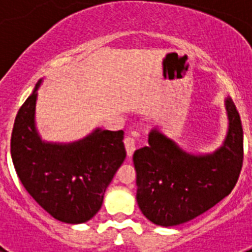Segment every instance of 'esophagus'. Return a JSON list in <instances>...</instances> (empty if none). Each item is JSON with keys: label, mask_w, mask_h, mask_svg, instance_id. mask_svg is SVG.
Instances as JSON below:
<instances>
[{"label": "esophagus", "mask_w": 252, "mask_h": 252, "mask_svg": "<svg viewBox=\"0 0 252 252\" xmlns=\"http://www.w3.org/2000/svg\"><path fill=\"white\" fill-rule=\"evenodd\" d=\"M126 151H127V157H132L133 151L136 150V139L133 136H126L124 140Z\"/></svg>", "instance_id": "esophagus-1"}]
</instances>
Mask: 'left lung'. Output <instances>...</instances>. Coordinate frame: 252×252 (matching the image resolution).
I'll use <instances>...</instances> for the list:
<instances>
[{
	"mask_svg": "<svg viewBox=\"0 0 252 252\" xmlns=\"http://www.w3.org/2000/svg\"><path fill=\"white\" fill-rule=\"evenodd\" d=\"M226 108L230 128L223 146L212 155H189L157 130L149 135V146L135 151L136 199L151 222L184 223L232 192L244 162V131L231 98Z\"/></svg>",
	"mask_w": 252,
	"mask_h": 252,
	"instance_id": "8db88e82",
	"label": "left lung"
}]
</instances>
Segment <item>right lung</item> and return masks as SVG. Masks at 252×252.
<instances>
[{
	"mask_svg": "<svg viewBox=\"0 0 252 252\" xmlns=\"http://www.w3.org/2000/svg\"><path fill=\"white\" fill-rule=\"evenodd\" d=\"M36 88L13 124V166L24 188L46 212L65 223H82L98 212L107 187L126 158L124 131L95 130L74 144H45L34 125Z\"/></svg>",
	"mask_w": 252,
	"mask_h": 252,
	"instance_id": "1",
	"label": "right lung"
}]
</instances>
